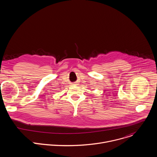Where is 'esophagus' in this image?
I'll use <instances>...</instances> for the list:
<instances>
[{
    "instance_id": "obj_1",
    "label": "esophagus",
    "mask_w": 157,
    "mask_h": 157,
    "mask_svg": "<svg viewBox=\"0 0 157 157\" xmlns=\"http://www.w3.org/2000/svg\"><path fill=\"white\" fill-rule=\"evenodd\" d=\"M74 84H76V83H74Z\"/></svg>"
}]
</instances>
